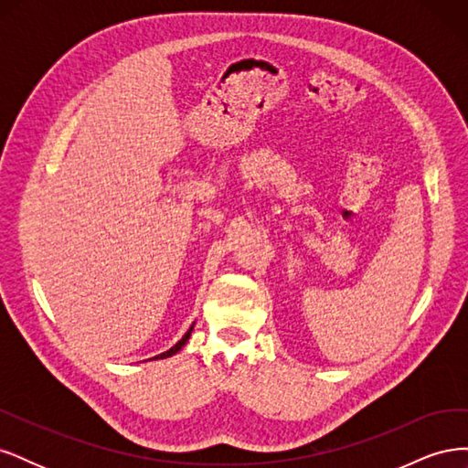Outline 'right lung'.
Wrapping results in <instances>:
<instances>
[{
  "label": "right lung",
  "mask_w": 468,
  "mask_h": 468,
  "mask_svg": "<svg viewBox=\"0 0 468 468\" xmlns=\"http://www.w3.org/2000/svg\"><path fill=\"white\" fill-rule=\"evenodd\" d=\"M193 325H195V324H191V328L186 332V335H183V337L179 339V342H177L174 347H169L167 351L160 353V356H155L154 359H165V357H172V356H176V353H177V351H179L183 346L187 344V339H189V335H191V332H193Z\"/></svg>",
  "instance_id": "obj_1"
}]
</instances>
